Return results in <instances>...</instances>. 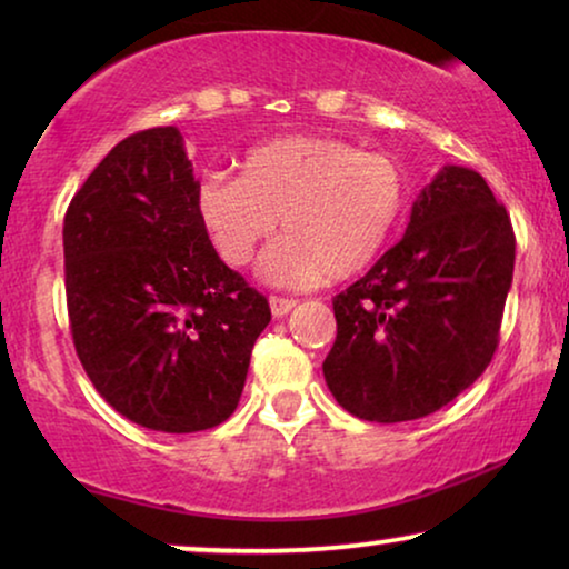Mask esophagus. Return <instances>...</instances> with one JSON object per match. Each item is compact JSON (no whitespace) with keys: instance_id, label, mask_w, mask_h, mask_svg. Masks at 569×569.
Masks as SVG:
<instances>
[{"instance_id":"1","label":"esophagus","mask_w":569,"mask_h":569,"mask_svg":"<svg viewBox=\"0 0 569 569\" xmlns=\"http://www.w3.org/2000/svg\"><path fill=\"white\" fill-rule=\"evenodd\" d=\"M295 306H298V300L282 298V295H271V298H269V308H271V316H274V318L287 316Z\"/></svg>"}]
</instances>
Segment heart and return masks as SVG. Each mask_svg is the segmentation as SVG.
<instances>
[{"label":"heart","mask_w":569,"mask_h":569,"mask_svg":"<svg viewBox=\"0 0 569 569\" xmlns=\"http://www.w3.org/2000/svg\"><path fill=\"white\" fill-rule=\"evenodd\" d=\"M399 162L337 137L292 134L251 147L240 173H207L197 212L217 253L246 267L279 228L259 274L271 287L347 279L383 253L407 212Z\"/></svg>","instance_id":"b5f03b06"}]
</instances>
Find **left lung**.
Wrapping results in <instances>:
<instances>
[{
  "instance_id": "obj_1",
  "label": "left lung",
  "mask_w": 569,
  "mask_h": 569,
  "mask_svg": "<svg viewBox=\"0 0 569 569\" xmlns=\"http://www.w3.org/2000/svg\"><path fill=\"white\" fill-rule=\"evenodd\" d=\"M512 263L510 217L485 178L442 168L417 197L399 243L333 298L337 341L323 378L339 407L393 425L466 391L500 341Z\"/></svg>"
}]
</instances>
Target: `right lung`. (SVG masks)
<instances>
[{"label": "right lung", "instance_id": "right-lung-1", "mask_svg": "<svg viewBox=\"0 0 569 569\" xmlns=\"http://www.w3.org/2000/svg\"><path fill=\"white\" fill-rule=\"evenodd\" d=\"M176 127L113 147L64 214V284L77 357L131 422L199 432L243 393L269 302L224 267L197 212Z\"/></svg>", "mask_w": 569, "mask_h": 569}]
</instances>
